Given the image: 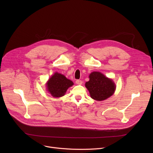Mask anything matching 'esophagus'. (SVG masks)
Wrapping results in <instances>:
<instances>
[{
    "label": "esophagus",
    "mask_w": 153,
    "mask_h": 153,
    "mask_svg": "<svg viewBox=\"0 0 153 153\" xmlns=\"http://www.w3.org/2000/svg\"><path fill=\"white\" fill-rule=\"evenodd\" d=\"M76 83L78 85H81V84H82V81H81V80H77V81H76Z\"/></svg>",
    "instance_id": "esophagus-1"
}]
</instances>
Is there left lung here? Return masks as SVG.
<instances>
[{
	"mask_svg": "<svg viewBox=\"0 0 153 153\" xmlns=\"http://www.w3.org/2000/svg\"><path fill=\"white\" fill-rule=\"evenodd\" d=\"M89 78V81L85 83V87L93 99L102 101L110 97L114 93L116 86L113 81L100 72H92Z\"/></svg>",
	"mask_w": 153,
	"mask_h": 153,
	"instance_id": "8db88e82",
	"label": "left lung"
}]
</instances>
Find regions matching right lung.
Instances as JSON below:
<instances>
[{
    "instance_id": "1",
    "label": "right lung",
    "mask_w": 153,
    "mask_h": 153,
    "mask_svg": "<svg viewBox=\"0 0 153 153\" xmlns=\"http://www.w3.org/2000/svg\"><path fill=\"white\" fill-rule=\"evenodd\" d=\"M73 84V82L64 75L56 72L48 81L47 88L53 97H60L63 96L68 88Z\"/></svg>"
}]
</instances>
